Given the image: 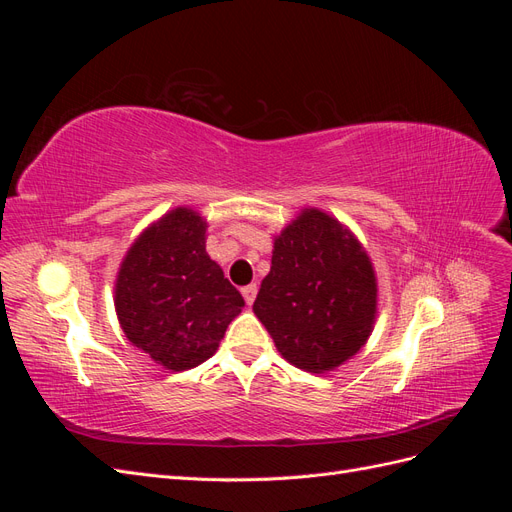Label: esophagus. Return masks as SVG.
Masks as SVG:
<instances>
[{
  "label": "esophagus",
  "instance_id": "1",
  "mask_svg": "<svg viewBox=\"0 0 512 512\" xmlns=\"http://www.w3.org/2000/svg\"><path fill=\"white\" fill-rule=\"evenodd\" d=\"M256 292H258V286H256V284H250V286H243V288H241V294H243V299H245L247 305L254 303Z\"/></svg>",
  "mask_w": 512,
  "mask_h": 512
}]
</instances>
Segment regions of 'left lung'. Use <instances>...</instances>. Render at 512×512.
<instances>
[{
	"mask_svg": "<svg viewBox=\"0 0 512 512\" xmlns=\"http://www.w3.org/2000/svg\"><path fill=\"white\" fill-rule=\"evenodd\" d=\"M374 265L352 232L320 209H303L273 243L254 314L299 369L324 374L359 352L376 322Z\"/></svg>",
	"mask_w": 512,
	"mask_h": 512,
	"instance_id": "left-lung-1",
	"label": "left lung"
}]
</instances>
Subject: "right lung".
<instances>
[{
	"label": "right lung",
	"instance_id": "add662e5",
	"mask_svg": "<svg viewBox=\"0 0 512 512\" xmlns=\"http://www.w3.org/2000/svg\"><path fill=\"white\" fill-rule=\"evenodd\" d=\"M207 222L177 207L145 228L123 258L115 309L123 333L170 371L192 369L218 350L245 305L205 250Z\"/></svg>",
	"mask_w": 512,
	"mask_h": 512
}]
</instances>
